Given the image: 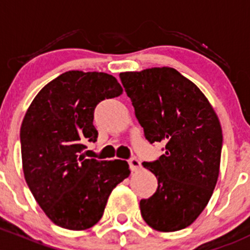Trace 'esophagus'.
<instances>
[{"instance_id": "esophagus-1", "label": "esophagus", "mask_w": 250, "mask_h": 250, "mask_svg": "<svg viewBox=\"0 0 250 250\" xmlns=\"http://www.w3.org/2000/svg\"><path fill=\"white\" fill-rule=\"evenodd\" d=\"M128 165H130V168H131V171H132V172L138 171V169L141 168L140 160H138V159H136V158L130 159V160H128Z\"/></svg>"}]
</instances>
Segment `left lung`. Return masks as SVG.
Listing matches in <instances>:
<instances>
[{"mask_svg": "<svg viewBox=\"0 0 250 250\" xmlns=\"http://www.w3.org/2000/svg\"><path fill=\"white\" fill-rule=\"evenodd\" d=\"M119 76L146 140L166 144L158 160L142 164L155 174L158 189L141 200V214L160 232L188 228L207 206L219 176L223 132L217 113L201 90L172 67Z\"/></svg>", "mask_w": 250, "mask_h": 250, "instance_id": "8db88e82", "label": "left lung"}]
</instances>
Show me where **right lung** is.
Wrapping results in <instances>:
<instances>
[{"label": "right lung", "mask_w": 250, "mask_h": 250, "mask_svg": "<svg viewBox=\"0 0 250 250\" xmlns=\"http://www.w3.org/2000/svg\"><path fill=\"white\" fill-rule=\"evenodd\" d=\"M123 94L115 77L68 71L53 79L31 102L20 128L22 171L33 197L55 225L82 231L104 215L112 190L130 176L125 160L81 155L96 142L97 104Z\"/></svg>", "instance_id": "add662e5"}]
</instances>
